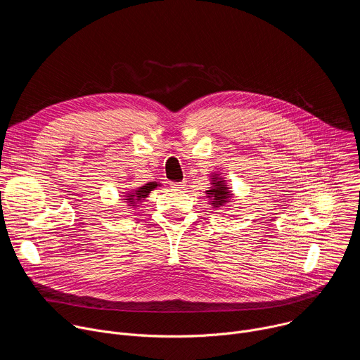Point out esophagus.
<instances>
[{
	"label": "esophagus",
	"instance_id": "1",
	"mask_svg": "<svg viewBox=\"0 0 360 360\" xmlns=\"http://www.w3.org/2000/svg\"><path fill=\"white\" fill-rule=\"evenodd\" d=\"M185 186H186V182H185V181H182V182H172V184H171V188H174V189H176V191L184 189Z\"/></svg>",
	"mask_w": 360,
	"mask_h": 360
}]
</instances>
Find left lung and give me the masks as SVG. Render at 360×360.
Listing matches in <instances>:
<instances>
[{
	"label": "left lung",
	"mask_w": 360,
	"mask_h": 360,
	"mask_svg": "<svg viewBox=\"0 0 360 360\" xmlns=\"http://www.w3.org/2000/svg\"><path fill=\"white\" fill-rule=\"evenodd\" d=\"M205 193H207V198L210 199L212 208L226 207L233 196L229 185L226 184L225 178L221 176V174L211 175V188L205 191Z\"/></svg>",
	"instance_id": "1"
}]
</instances>
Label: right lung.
Here are the masks:
<instances>
[{"label": "right lung", "instance_id": "1", "mask_svg": "<svg viewBox=\"0 0 360 360\" xmlns=\"http://www.w3.org/2000/svg\"><path fill=\"white\" fill-rule=\"evenodd\" d=\"M157 186H161V184L160 182H148L139 188L128 189L127 192H122L121 200H124V203H127V207L135 210L139 207V203L143 202V199L150 193V191H153Z\"/></svg>", "mask_w": 360, "mask_h": 360}]
</instances>
